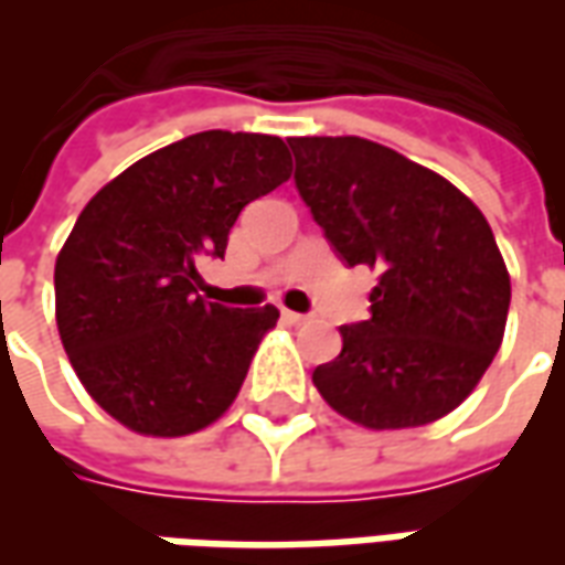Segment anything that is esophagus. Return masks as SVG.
Wrapping results in <instances>:
<instances>
[{"instance_id": "1", "label": "esophagus", "mask_w": 565, "mask_h": 565, "mask_svg": "<svg viewBox=\"0 0 565 565\" xmlns=\"http://www.w3.org/2000/svg\"><path fill=\"white\" fill-rule=\"evenodd\" d=\"M281 318L287 320V323H290V327H302V323H308V315H299V311H287V308H284L281 311Z\"/></svg>"}]
</instances>
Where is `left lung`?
<instances>
[{
  "instance_id": "8db88e82",
  "label": "left lung",
  "mask_w": 565,
  "mask_h": 565,
  "mask_svg": "<svg viewBox=\"0 0 565 565\" xmlns=\"http://www.w3.org/2000/svg\"><path fill=\"white\" fill-rule=\"evenodd\" d=\"M296 190L344 266L379 269L372 315L342 327L315 369L339 415L369 429L433 424L493 363L511 281L472 199L441 174L360 136L287 139Z\"/></svg>"
}]
</instances>
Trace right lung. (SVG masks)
I'll use <instances>...</instances> for the list:
<instances>
[{"label": "right lung", "instance_id": "1", "mask_svg": "<svg viewBox=\"0 0 565 565\" xmlns=\"http://www.w3.org/2000/svg\"><path fill=\"white\" fill-rule=\"evenodd\" d=\"M287 178L278 136L209 129L132 162L81 211L56 257V327L115 420L172 438L233 405L278 308L205 302L196 266L223 257L242 209Z\"/></svg>", "mask_w": 565, "mask_h": 565}]
</instances>
